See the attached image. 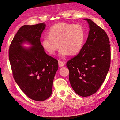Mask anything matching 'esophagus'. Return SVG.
<instances>
[{"mask_svg":"<svg viewBox=\"0 0 120 120\" xmlns=\"http://www.w3.org/2000/svg\"><path fill=\"white\" fill-rule=\"evenodd\" d=\"M58 65H59L60 67H62L64 66V63L62 62V61H59V62H58Z\"/></svg>","mask_w":120,"mask_h":120,"instance_id":"1","label":"esophagus"}]
</instances>
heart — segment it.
Instances as JSON below:
<instances>
[{
  "mask_svg": "<svg viewBox=\"0 0 120 120\" xmlns=\"http://www.w3.org/2000/svg\"><path fill=\"white\" fill-rule=\"evenodd\" d=\"M84 39L85 31L80 25L60 22L49 29L48 36L44 38L41 44L43 48L51 55H54L60 46V55L64 57L79 53Z\"/></svg>",
  "mask_w": 120,
  "mask_h": 120,
  "instance_id": "b5f03b06",
  "label": "heart"
}]
</instances>
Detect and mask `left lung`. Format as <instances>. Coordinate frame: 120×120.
Here are the masks:
<instances>
[{"mask_svg": "<svg viewBox=\"0 0 120 120\" xmlns=\"http://www.w3.org/2000/svg\"><path fill=\"white\" fill-rule=\"evenodd\" d=\"M85 20L90 28L87 41L79 54L66 64L71 87L83 97L90 96L99 89L106 79L111 60L107 33L91 19Z\"/></svg>", "mask_w": 120, "mask_h": 120, "instance_id": "1", "label": "left lung"}]
</instances>
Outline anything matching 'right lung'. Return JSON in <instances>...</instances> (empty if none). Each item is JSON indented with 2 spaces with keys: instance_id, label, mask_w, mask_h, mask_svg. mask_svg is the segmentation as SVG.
Instances as JSON below:
<instances>
[{
  "instance_id": "obj_1",
  "label": "right lung",
  "mask_w": 120,
  "mask_h": 120,
  "mask_svg": "<svg viewBox=\"0 0 120 120\" xmlns=\"http://www.w3.org/2000/svg\"><path fill=\"white\" fill-rule=\"evenodd\" d=\"M44 22L24 25L10 45L9 58L13 78L26 96L36 101L47 99L52 92L53 82L58 68V60L46 54L41 42ZM28 41V49L21 45Z\"/></svg>"
}]
</instances>
